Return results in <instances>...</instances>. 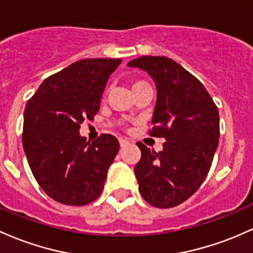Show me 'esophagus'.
<instances>
[{
    "label": "esophagus",
    "mask_w": 253,
    "mask_h": 253,
    "mask_svg": "<svg viewBox=\"0 0 253 253\" xmlns=\"http://www.w3.org/2000/svg\"><path fill=\"white\" fill-rule=\"evenodd\" d=\"M129 141L128 140H126V139H120V146L121 148H126V146H128L129 145Z\"/></svg>",
    "instance_id": "obj_1"
}]
</instances>
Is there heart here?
Listing matches in <instances>:
<instances>
[{
	"instance_id": "obj_1",
	"label": "heart",
	"mask_w": 253,
	"mask_h": 253,
	"mask_svg": "<svg viewBox=\"0 0 253 253\" xmlns=\"http://www.w3.org/2000/svg\"><path fill=\"white\" fill-rule=\"evenodd\" d=\"M131 87H132V91L133 93L137 92V91L141 90V88H146V87H150V84L146 80L144 79H140V78H133V79L131 80ZM108 88H105L104 91V97L108 95Z\"/></svg>"
}]
</instances>
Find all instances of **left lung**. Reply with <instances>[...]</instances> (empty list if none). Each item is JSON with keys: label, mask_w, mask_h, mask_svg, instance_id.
<instances>
[{"label": "left lung", "mask_w": 253, "mask_h": 253, "mask_svg": "<svg viewBox=\"0 0 253 253\" xmlns=\"http://www.w3.org/2000/svg\"><path fill=\"white\" fill-rule=\"evenodd\" d=\"M128 66L154 78L157 102L149 134L167 140L160 152L137 143L139 192L152 207L174 208L196 193L209 173L220 138L218 109L203 84L169 57L141 56Z\"/></svg>", "instance_id": "left-lung-1"}]
</instances>
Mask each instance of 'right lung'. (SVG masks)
I'll return each mask as SVG.
<instances>
[{"instance_id":"right-lung-1","label":"right lung","mask_w":253,"mask_h":253,"mask_svg":"<svg viewBox=\"0 0 253 253\" xmlns=\"http://www.w3.org/2000/svg\"><path fill=\"white\" fill-rule=\"evenodd\" d=\"M120 59H84L42 83L24 112L23 145L38 185L61 204L82 207L104 188L120 144L112 134L92 143L79 134L93 120L108 78Z\"/></svg>"}]
</instances>
